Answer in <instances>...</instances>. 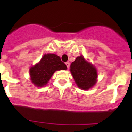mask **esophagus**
I'll use <instances>...</instances> for the list:
<instances>
[{"instance_id":"obj_1","label":"esophagus","mask_w":132,"mask_h":132,"mask_svg":"<svg viewBox=\"0 0 132 132\" xmlns=\"http://www.w3.org/2000/svg\"><path fill=\"white\" fill-rule=\"evenodd\" d=\"M66 66H67V68H68L70 67V63H69L68 62H66Z\"/></svg>"}]
</instances>
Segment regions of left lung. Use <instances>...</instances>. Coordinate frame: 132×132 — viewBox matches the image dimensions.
Returning a JSON list of instances; mask_svg holds the SVG:
<instances>
[{
  "label": "left lung",
  "mask_w": 132,
  "mask_h": 132,
  "mask_svg": "<svg viewBox=\"0 0 132 132\" xmlns=\"http://www.w3.org/2000/svg\"><path fill=\"white\" fill-rule=\"evenodd\" d=\"M70 70L76 84L81 90H89L96 83V69L82 55L77 57L72 62Z\"/></svg>",
  "instance_id": "1"
}]
</instances>
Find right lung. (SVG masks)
<instances>
[{"label":"right lung","mask_w":132,"mask_h":132,"mask_svg":"<svg viewBox=\"0 0 132 132\" xmlns=\"http://www.w3.org/2000/svg\"><path fill=\"white\" fill-rule=\"evenodd\" d=\"M66 64L55 54H45L39 63L29 69L31 82L38 87L46 85L50 79L57 70H66Z\"/></svg>","instance_id":"obj_1"}]
</instances>
